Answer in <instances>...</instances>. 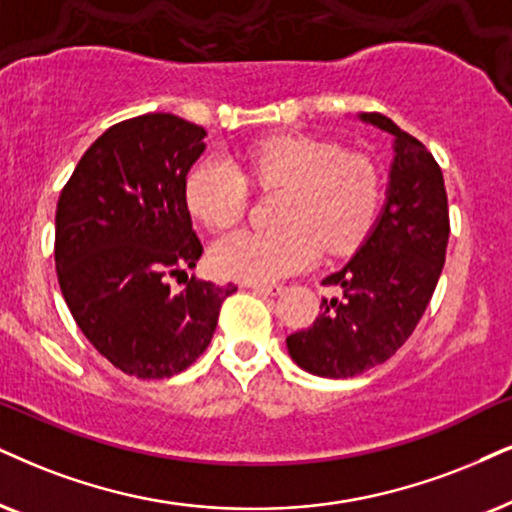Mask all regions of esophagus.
I'll list each match as a JSON object with an SVG mask.
<instances>
[{
  "label": "esophagus",
  "instance_id": "34e87169",
  "mask_svg": "<svg viewBox=\"0 0 512 512\" xmlns=\"http://www.w3.org/2000/svg\"><path fill=\"white\" fill-rule=\"evenodd\" d=\"M250 288L255 290V293H262V295H281L283 293V286L281 283H250Z\"/></svg>",
  "mask_w": 512,
  "mask_h": 512
}]
</instances>
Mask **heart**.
<instances>
[{
  "mask_svg": "<svg viewBox=\"0 0 512 512\" xmlns=\"http://www.w3.org/2000/svg\"><path fill=\"white\" fill-rule=\"evenodd\" d=\"M248 174L260 189H286L276 231H236L219 238L210 262L236 281H276L364 241L383 198L378 167L364 153L342 151L316 137H274L252 146ZM250 184L231 160L205 158L186 179L191 215L212 231H226L248 210Z\"/></svg>",
  "mask_w": 512,
  "mask_h": 512,
  "instance_id": "obj_1",
  "label": "heart"
}]
</instances>
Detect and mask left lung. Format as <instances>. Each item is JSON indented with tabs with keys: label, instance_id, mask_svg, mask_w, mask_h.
<instances>
[{
	"label": "left lung",
	"instance_id": "1",
	"mask_svg": "<svg viewBox=\"0 0 512 512\" xmlns=\"http://www.w3.org/2000/svg\"><path fill=\"white\" fill-rule=\"evenodd\" d=\"M359 120L394 139L385 205L357 255L323 278L342 295L323 300L312 326L286 338L295 364L321 378H352L385 364L409 340L449 243L444 177L432 153L385 115L359 113Z\"/></svg>",
	"mask_w": 512,
	"mask_h": 512
}]
</instances>
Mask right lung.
I'll use <instances>...</instances> for the list:
<instances>
[{
	"label": "right lung",
	"mask_w": 512,
	"mask_h": 512,
	"mask_svg": "<svg viewBox=\"0 0 512 512\" xmlns=\"http://www.w3.org/2000/svg\"><path fill=\"white\" fill-rule=\"evenodd\" d=\"M205 137L172 113L122 120L87 148L56 205V274L70 314L99 354L141 380L189 368L236 293L193 276L181 293L167 283L203 255L186 174Z\"/></svg>",
	"instance_id": "add662e5"
}]
</instances>
